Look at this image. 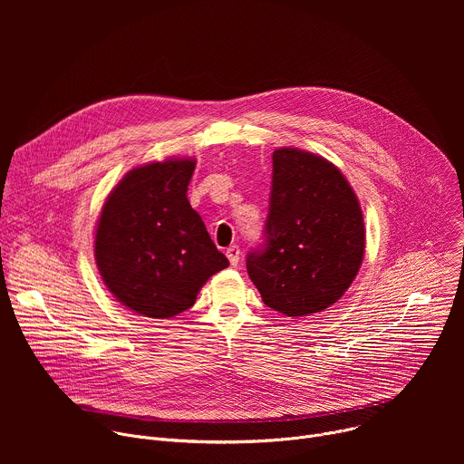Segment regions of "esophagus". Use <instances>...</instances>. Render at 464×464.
<instances>
[{
    "label": "esophagus",
    "instance_id": "34e87169",
    "mask_svg": "<svg viewBox=\"0 0 464 464\" xmlns=\"http://www.w3.org/2000/svg\"><path fill=\"white\" fill-rule=\"evenodd\" d=\"M226 255H227V258H229V262H231V266H237L238 260H240V247H238L237 244H235V246H229L227 251H226Z\"/></svg>",
    "mask_w": 464,
    "mask_h": 464
}]
</instances>
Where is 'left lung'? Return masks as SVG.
Returning <instances> with one entry per match:
<instances>
[{
	"instance_id": "1",
	"label": "left lung",
	"mask_w": 464,
	"mask_h": 464,
	"mask_svg": "<svg viewBox=\"0 0 464 464\" xmlns=\"http://www.w3.org/2000/svg\"><path fill=\"white\" fill-rule=\"evenodd\" d=\"M264 240L246 258L264 304L312 315L334 304L354 281L365 253L358 198L330 161L299 149L274 152Z\"/></svg>"
}]
</instances>
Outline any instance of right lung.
<instances>
[{"label": "right lung", "mask_w": 464, "mask_h": 464, "mask_svg": "<svg viewBox=\"0 0 464 464\" xmlns=\"http://www.w3.org/2000/svg\"><path fill=\"white\" fill-rule=\"evenodd\" d=\"M194 165L167 160L131 169L104 202L95 260L113 297L136 314L178 315L229 266L187 200Z\"/></svg>", "instance_id": "right-lung-1"}]
</instances>
